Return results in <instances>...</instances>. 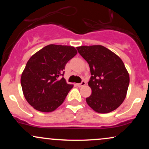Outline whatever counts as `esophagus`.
<instances>
[{"label": "esophagus", "instance_id": "34e87169", "mask_svg": "<svg viewBox=\"0 0 149 149\" xmlns=\"http://www.w3.org/2000/svg\"><path fill=\"white\" fill-rule=\"evenodd\" d=\"M85 84H86L85 81L83 80L81 83H78V84H76V85L78 87V88H81V87H83V86H84V85H85Z\"/></svg>", "mask_w": 149, "mask_h": 149}]
</instances>
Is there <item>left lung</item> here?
Masks as SVG:
<instances>
[{
    "label": "left lung",
    "instance_id": "obj_1",
    "mask_svg": "<svg viewBox=\"0 0 149 149\" xmlns=\"http://www.w3.org/2000/svg\"><path fill=\"white\" fill-rule=\"evenodd\" d=\"M78 53L90 66L88 85L92 94L87 104L95 111L107 113L118 108L127 95L130 76L123 61L102 45L77 47Z\"/></svg>",
    "mask_w": 149,
    "mask_h": 149
}]
</instances>
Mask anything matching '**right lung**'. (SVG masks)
Masks as SVG:
<instances>
[{
  "mask_svg": "<svg viewBox=\"0 0 149 149\" xmlns=\"http://www.w3.org/2000/svg\"><path fill=\"white\" fill-rule=\"evenodd\" d=\"M74 47L48 45L31 56L21 76L26 100L36 110L52 112L57 109L73 85L64 77L66 63L76 56Z\"/></svg>",
  "mask_w": 149,
  "mask_h": 149,
  "instance_id": "right-lung-1",
  "label": "right lung"
}]
</instances>
